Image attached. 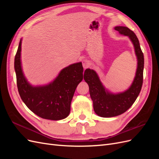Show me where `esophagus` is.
Returning <instances> with one entry per match:
<instances>
[{
    "mask_svg": "<svg viewBox=\"0 0 159 159\" xmlns=\"http://www.w3.org/2000/svg\"><path fill=\"white\" fill-rule=\"evenodd\" d=\"M82 64H83V67L84 68V69L88 68V67H89V61L87 60H85V59H84L82 60Z\"/></svg>",
    "mask_w": 159,
    "mask_h": 159,
    "instance_id": "34e87169",
    "label": "esophagus"
}]
</instances>
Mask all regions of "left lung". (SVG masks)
Wrapping results in <instances>:
<instances>
[{"label":"left lung","instance_id":"obj_1","mask_svg":"<svg viewBox=\"0 0 159 159\" xmlns=\"http://www.w3.org/2000/svg\"><path fill=\"white\" fill-rule=\"evenodd\" d=\"M115 30L121 34L129 36L131 39L137 57L138 65L136 75L131 87L125 92L117 94L111 93L105 90L94 70H85L84 78L89 85L94 111L96 114L102 117H115L125 112L135 102L143 85L144 56L137 36L125 26H116Z\"/></svg>","mask_w":159,"mask_h":159}]
</instances>
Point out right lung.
Here are the masks:
<instances>
[{"instance_id":"obj_1","label":"right lung","mask_w":159,"mask_h":159,"mask_svg":"<svg viewBox=\"0 0 159 159\" xmlns=\"http://www.w3.org/2000/svg\"><path fill=\"white\" fill-rule=\"evenodd\" d=\"M21 40L14 58L18 93L23 102L41 118L60 120L68 117L71 99L78 85L83 80L81 62L62 70L53 82L44 86L33 87L24 76L21 68Z\"/></svg>"}]
</instances>
